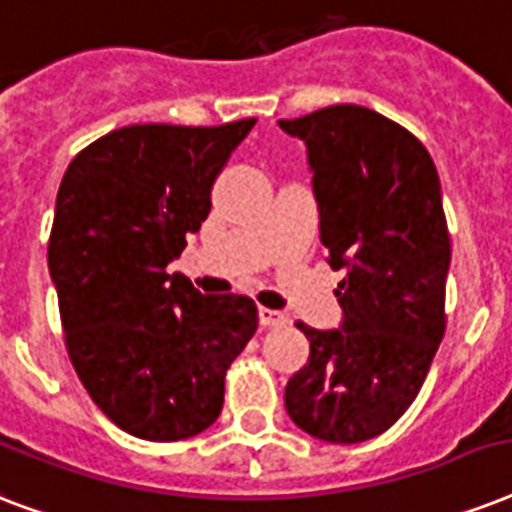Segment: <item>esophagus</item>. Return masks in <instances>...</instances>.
Here are the masks:
<instances>
[{"label": "esophagus", "instance_id": "obj_1", "mask_svg": "<svg viewBox=\"0 0 512 512\" xmlns=\"http://www.w3.org/2000/svg\"><path fill=\"white\" fill-rule=\"evenodd\" d=\"M257 316H260V327H281V324H287V316L281 311H271V308H260Z\"/></svg>", "mask_w": 512, "mask_h": 512}]
</instances>
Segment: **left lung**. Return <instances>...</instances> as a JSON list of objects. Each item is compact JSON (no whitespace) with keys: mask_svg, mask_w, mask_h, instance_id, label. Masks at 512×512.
Returning a JSON list of instances; mask_svg holds the SVG:
<instances>
[{"mask_svg":"<svg viewBox=\"0 0 512 512\" xmlns=\"http://www.w3.org/2000/svg\"><path fill=\"white\" fill-rule=\"evenodd\" d=\"M279 127L308 148L337 329L297 324L308 364L284 406L297 428L329 444L380 436L409 409L444 337L452 244L441 180L420 140L364 106H329Z\"/></svg>","mask_w":512,"mask_h":512,"instance_id":"8db88e82","label":"left lung"}]
</instances>
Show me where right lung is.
Instances as JSON below:
<instances>
[{
    "instance_id": "1",
    "label": "right lung",
    "mask_w": 512,
    "mask_h": 512,
    "mask_svg": "<svg viewBox=\"0 0 512 512\" xmlns=\"http://www.w3.org/2000/svg\"><path fill=\"white\" fill-rule=\"evenodd\" d=\"M255 122L132 124L84 148L63 175L47 265L68 356L100 412L130 436L207 430L228 366L255 335L247 295H201L167 273Z\"/></svg>"
}]
</instances>
